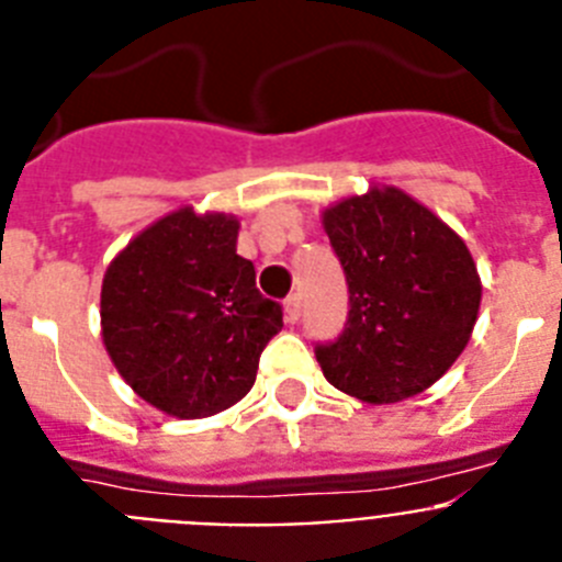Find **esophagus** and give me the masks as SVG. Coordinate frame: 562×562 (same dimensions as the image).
<instances>
[{
  "mask_svg": "<svg viewBox=\"0 0 562 562\" xmlns=\"http://www.w3.org/2000/svg\"><path fill=\"white\" fill-rule=\"evenodd\" d=\"M300 317H303V300H300V294H291L285 300V323L294 325Z\"/></svg>",
  "mask_w": 562,
  "mask_h": 562,
  "instance_id": "34e87169",
  "label": "esophagus"
}]
</instances>
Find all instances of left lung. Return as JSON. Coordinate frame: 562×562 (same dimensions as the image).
Wrapping results in <instances>:
<instances>
[{"label":"left lung","instance_id":"obj_1","mask_svg":"<svg viewBox=\"0 0 562 562\" xmlns=\"http://www.w3.org/2000/svg\"><path fill=\"white\" fill-rule=\"evenodd\" d=\"M346 271L348 323L314 348L334 389L362 403H400L434 385L477 323V266L440 216L400 188H371L323 211Z\"/></svg>","mask_w":562,"mask_h":562}]
</instances>
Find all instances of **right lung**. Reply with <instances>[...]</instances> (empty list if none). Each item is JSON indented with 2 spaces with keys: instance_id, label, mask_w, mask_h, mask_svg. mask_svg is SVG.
<instances>
[{
  "instance_id": "right-lung-1",
  "label": "right lung",
  "mask_w": 562,
  "mask_h": 562,
  "mask_svg": "<svg viewBox=\"0 0 562 562\" xmlns=\"http://www.w3.org/2000/svg\"><path fill=\"white\" fill-rule=\"evenodd\" d=\"M237 234V216L179 209L136 234L102 280L108 357L171 417H211L239 403L282 328V305L257 291Z\"/></svg>"
}]
</instances>
